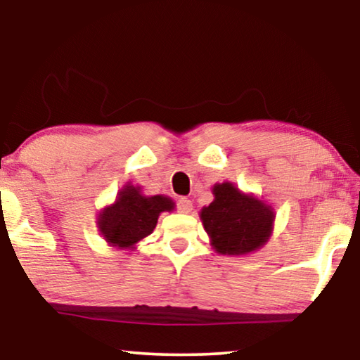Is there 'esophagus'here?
I'll return each instance as SVG.
<instances>
[{"instance_id": "esophagus-1", "label": "esophagus", "mask_w": 360, "mask_h": 360, "mask_svg": "<svg viewBox=\"0 0 360 360\" xmlns=\"http://www.w3.org/2000/svg\"><path fill=\"white\" fill-rule=\"evenodd\" d=\"M176 210L180 211V213H185L188 214L191 210H193V203L188 198H180L179 201H176Z\"/></svg>"}]
</instances>
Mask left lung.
<instances>
[{"label": "left lung", "mask_w": 360, "mask_h": 360, "mask_svg": "<svg viewBox=\"0 0 360 360\" xmlns=\"http://www.w3.org/2000/svg\"><path fill=\"white\" fill-rule=\"evenodd\" d=\"M214 200L201 210L200 218L211 245L223 255H245L267 243L274 229L272 206L243 193L229 181L213 186Z\"/></svg>", "instance_id": "1"}]
</instances>
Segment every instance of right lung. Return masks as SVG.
<instances>
[{
    "instance_id": "obj_1",
    "label": "right lung",
    "mask_w": 360,
    "mask_h": 360,
    "mask_svg": "<svg viewBox=\"0 0 360 360\" xmlns=\"http://www.w3.org/2000/svg\"><path fill=\"white\" fill-rule=\"evenodd\" d=\"M175 203L164 195L146 196L141 186L127 184L116 201L98 214V229L105 240L117 249L134 245L154 231L162 211H172Z\"/></svg>"
}]
</instances>
